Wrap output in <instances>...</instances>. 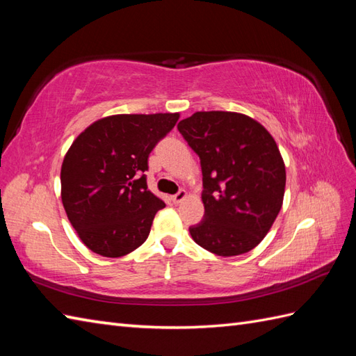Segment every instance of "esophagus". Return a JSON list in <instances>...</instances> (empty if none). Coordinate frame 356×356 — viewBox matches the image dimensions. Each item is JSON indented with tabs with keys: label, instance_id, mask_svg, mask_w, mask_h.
Instances as JSON below:
<instances>
[{
	"label": "esophagus",
	"instance_id": "1",
	"mask_svg": "<svg viewBox=\"0 0 356 356\" xmlns=\"http://www.w3.org/2000/svg\"><path fill=\"white\" fill-rule=\"evenodd\" d=\"M186 197H188V193L185 190H182V191H179L177 194L171 195V200H172L174 205H179V203H182Z\"/></svg>",
	"mask_w": 356,
	"mask_h": 356
}]
</instances>
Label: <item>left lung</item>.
Wrapping results in <instances>:
<instances>
[{"label": "left lung", "instance_id": "left-lung-1", "mask_svg": "<svg viewBox=\"0 0 356 356\" xmlns=\"http://www.w3.org/2000/svg\"><path fill=\"white\" fill-rule=\"evenodd\" d=\"M177 128L203 174L205 220L190 228L193 240L220 257L249 252L283 205L286 168L274 138L236 111H195Z\"/></svg>", "mask_w": 356, "mask_h": 356}]
</instances>
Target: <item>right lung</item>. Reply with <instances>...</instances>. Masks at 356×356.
<instances>
[{
    "label": "right lung",
    "mask_w": 356,
    "mask_h": 356,
    "mask_svg": "<svg viewBox=\"0 0 356 356\" xmlns=\"http://www.w3.org/2000/svg\"><path fill=\"white\" fill-rule=\"evenodd\" d=\"M179 113L113 115L88 125L67 151L61 199L72 226L90 251L110 259L147 240L165 202L148 190L143 171L156 143Z\"/></svg>",
    "instance_id": "1"
}]
</instances>
